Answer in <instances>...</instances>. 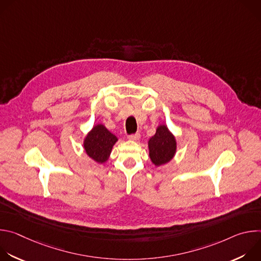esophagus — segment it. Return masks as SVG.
Masks as SVG:
<instances>
[{"label": "esophagus", "instance_id": "1", "mask_svg": "<svg viewBox=\"0 0 261 261\" xmlns=\"http://www.w3.org/2000/svg\"><path fill=\"white\" fill-rule=\"evenodd\" d=\"M139 137H140V135H139V133H135V134H131V135H129L128 136V138L130 139V140H133V141H135V140H138L139 139Z\"/></svg>", "mask_w": 261, "mask_h": 261}]
</instances>
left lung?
<instances>
[{
    "label": "left lung",
    "mask_w": 261,
    "mask_h": 261,
    "mask_svg": "<svg viewBox=\"0 0 261 261\" xmlns=\"http://www.w3.org/2000/svg\"><path fill=\"white\" fill-rule=\"evenodd\" d=\"M147 144L150 158L156 166L168 163L176 152L175 137L165 125L158 126L155 135L150 138Z\"/></svg>",
    "instance_id": "obj_1"
}]
</instances>
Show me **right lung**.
Returning <instances> with one entry per match:
<instances>
[{
  "mask_svg": "<svg viewBox=\"0 0 261 261\" xmlns=\"http://www.w3.org/2000/svg\"><path fill=\"white\" fill-rule=\"evenodd\" d=\"M118 141V137L114 135L102 124H97L88 133L84 140V147L87 155L97 163H105L111 150Z\"/></svg>",
  "mask_w": 261,
  "mask_h": 261,
  "instance_id": "right-lung-1",
  "label": "right lung"
}]
</instances>
